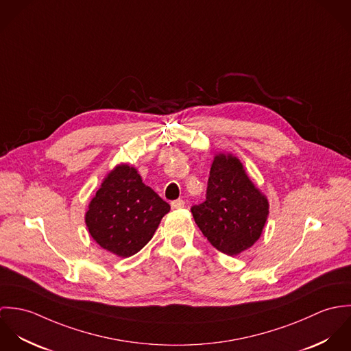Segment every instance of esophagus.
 <instances>
[{"instance_id": "1", "label": "esophagus", "mask_w": 351, "mask_h": 351, "mask_svg": "<svg viewBox=\"0 0 351 351\" xmlns=\"http://www.w3.org/2000/svg\"><path fill=\"white\" fill-rule=\"evenodd\" d=\"M185 206V201L182 199H178V200L171 201V208L173 209H181Z\"/></svg>"}]
</instances>
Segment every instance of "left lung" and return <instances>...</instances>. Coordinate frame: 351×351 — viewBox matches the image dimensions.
<instances>
[{"label": "left lung", "mask_w": 351, "mask_h": 351, "mask_svg": "<svg viewBox=\"0 0 351 351\" xmlns=\"http://www.w3.org/2000/svg\"><path fill=\"white\" fill-rule=\"evenodd\" d=\"M191 210L213 247L238 255L259 239L267 220L269 201L255 188L237 156L217 154L209 171L206 199Z\"/></svg>", "instance_id": "8db88e82"}]
</instances>
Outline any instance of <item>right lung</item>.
<instances>
[{
  "instance_id": "obj_1",
  "label": "right lung",
  "mask_w": 351,
  "mask_h": 351,
  "mask_svg": "<svg viewBox=\"0 0 351 351\" xmlns=\"http://www.w3.org/2000/svg\"><path fill=\"white\" fill-rule=\"evenodd\" d=\"M170 205L145 185L136 169L116 166L89 204L85 223L102 249L127 258L142 250Z\"/></svg>"
}]
</instances>
